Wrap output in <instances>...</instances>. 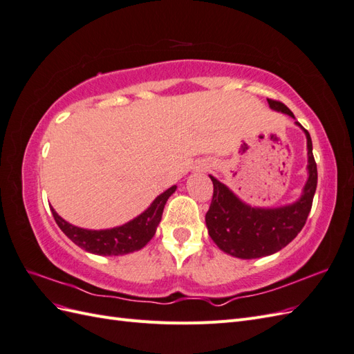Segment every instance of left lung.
I'll return each instance as SVG.
<instances>
[{"instance_id":"1","label":"left lung","mask_w":354,"mask_h":354,"mask_svg":"<svg viewBox=\"0 0 354 354\" xmlns=\"http://www.w3.org/2000/svg\"><path fill=\"white\" fill-rule=\"evenodd\" d=\"M267 102L273 111L295 118L283 103L272 99H267ZM295 124L301 127L299 122ZM301 130L307 138L308 177L301 196L289 205L277 208L251 207L241 201L226 185L209 176L214 185V195L205 223L211 239L223 252L242 260L272 255L285 248L304 227L317 186V167L313 158L312 138L303 127Z\"/></svg>"}]
</instances>
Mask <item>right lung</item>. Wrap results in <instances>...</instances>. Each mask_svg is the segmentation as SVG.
<instances>
[{
    "instance_id": "1",
    "label": "right lung",
    "mask_w": 354,
    "mask_h": 354,
    "mask_svg": "<svg viewBox=\"0 0 354 354\" xmlns=\"http://www.w3.org/2000/svg\"><path fill=\"white\" fill-rule=\"evenodd\" d=\"M176 189L177 186H171L164 194H160L140 216L122 224V226L112 229L90 230L77 227L63 220L53 207L51 212L60 230L80 248L95 255H124L142 250L153 238L158 224L162 218L165 203Z\"/></svg>"
}]
</instances>
